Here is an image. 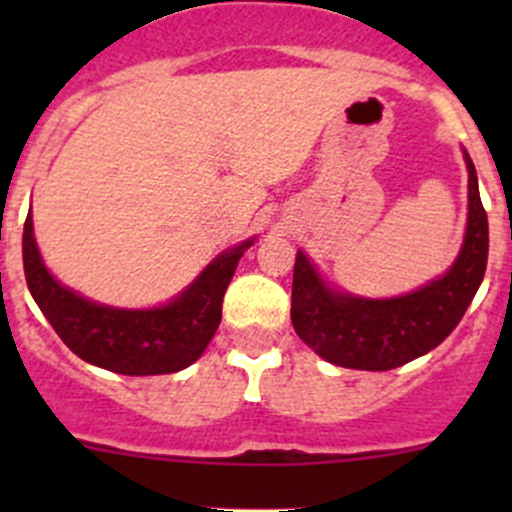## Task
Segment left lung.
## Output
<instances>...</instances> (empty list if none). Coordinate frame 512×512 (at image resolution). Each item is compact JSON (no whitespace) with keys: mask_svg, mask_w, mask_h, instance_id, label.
Masks as SVG:
<instances>
[{"mask_svg":"<svg viewBox=\"0 0 512 512\" xmlns=\"http://www.w3.org/2000/svg\"><path fill=\"white\" fill-rule=\"evenodd\" d=\"M468 223L453 265L436 280L399 297L371 299L334 289L297 250L292 280V324L297 337L329 364L389 371L436 349L456 329L476 297L488 262V215L478 193L471 156Z\"/></svg>","mask_w":512,"mask_h":512,"instance_id":"obj_1","label":"left lung"}]
</instances>
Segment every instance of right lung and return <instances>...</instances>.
Wrapping results in <instances>:
<instances>
[{
    "label": "right lung",
    "mask_w": 512,
    "mask_h": 512,
    "mask_svg": "<svg viewBox=\"0 0 512 512\" xmlns=\"http://www.w3.org/2000/svg\"><path fill=\"white\" fill-rule=\"evenodd\" d=\"M255 237L220 252L178 297L148 309L94 302L64 287L41 260L32 210L24 223V275L34 302L76 356L126 376L175 374L208 349L223 319V297Z\"/></svg>",
    "instance_id": "add662e5"
}]
</instances>
